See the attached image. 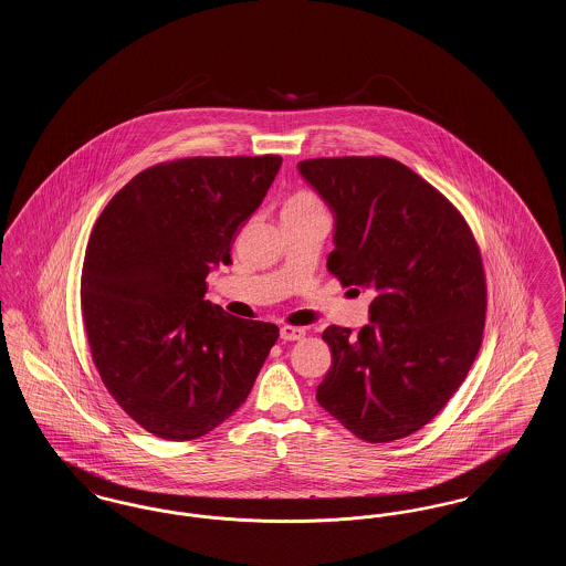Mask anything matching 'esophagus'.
Returning <instances> with one entry per match:
<instances>
[{
  "mask_svg": "<svg viewBox=\"0 0 566 566\" xmlns=\"http://www.w3.org/2000/svg\"><path fill=\"white\" fill-rule=\"evenodd\" d=\"M305 337V328L301 326H282L280 328V339L282 342H298Z\"/></svg>",
  "mask_w": 566,
  "mask_h": 566,
  "instance_id": "34e87169",
  "label": "esophagus"
}]
</instances>
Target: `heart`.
<instances>
[{
    "label": "heart",
    "mask_w": 566,
    "mask_h": 566,
    "mask_svg": "<svg viewBox=\"0 0 566 566\" xmlns=\"http://www.w3.org/2000/svg\"><path fill=\"white\" fill-rule=\"evenodd\" d=\"M314 208H321V201H318L312 192L301 190V192H295V195L289 199V203H286L284 210H314Z\"/></svg>",
    "instance_id": "obj_1"
}]
</instances>
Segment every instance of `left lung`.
Returning <instances> with one entry per match:
<instances>
[{"label": "left lung", "mask_w": 566, "mask_h": 566, "mask_svg": "<svg viewBox=\"0 0 566 566\" xmlns=\"http://www.w3.org/2000/svg\"><path fill=\"white\" fill-rule=\"evenodd\" d=\"M296 169L333 212L326 268L344 286L376 295L356 337L335 324L324 331L333 365L316 401L369 443L420 431L482 346L478 243L457 208L403 163L344 157Z\"/></svg>", "instance_id": "8db88e82"}]
</instances>
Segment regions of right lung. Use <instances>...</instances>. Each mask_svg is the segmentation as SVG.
<instances>
[{"mask_svg": "<svg viewBox=\"0 0 566 566\" xmlns=\"http://www.w3.org/2000/svg\"><path fill=\"white\" fill-rule=\"evenodd\" d=\"M280 165L275 155L161 163L118 190L93 227L81 286L93 363L116 403L161 439L224 422L280 335L203 298Z\"/></svg>", "mask_w": 566, "mask_h": 566, "instance_id": "add662e5", "label": "right lung"}]
</instances>
